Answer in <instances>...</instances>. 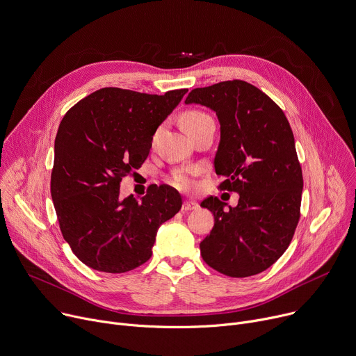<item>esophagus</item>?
I'll return each mask as SVG.
<instances>
[{
  "mask_svg": "<svg viewBox=\"0 0 356 356\" xmlns=\"http://www.w3.org/2000/svg\"><path fill=\"white\" fill-rule=\"evenodd\" d=\"M197 209H199V204L196 202H193V200H186L183 203V210L184 211H191V210H197Z\"/></svg>",
  "mask_w": 356,
  "mask_h": 356,
  "instance_id": "esophagus-1",
  "label": "esophagus"
}]
</instances>
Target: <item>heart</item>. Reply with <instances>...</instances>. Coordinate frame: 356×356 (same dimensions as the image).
Returning a JSON list of instances; mask_svg holds the SVG:
<instances>
[{"instance_id":"heart-1","label":"heart","mask_w":356,"mask_h":356,"mask_svg":"<svg viewBox=\"0 0 356 356\" xmlns=\"http://www.w3.org/2000/svg\"><path fill=\"white\" fill-rule=\"evenodd\" d=\"M213 120L210 115H207L206 112H202V111H197V109H190V111H186L183 115H181V124L184 127V131L191 135L193 132H196L197 129H200L203 124H206L207 122ZM173 183L180 187V188H188L191 186V179L187 173L184 172H179L175 175L173 177Z\"/></svg>"}]
</instances>
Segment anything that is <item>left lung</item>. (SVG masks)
Segmentation results:
<instances>
[{"instance_id": "1", "label": "left lung", "mask_w": 356, "mask_h": 356, "mask_svg": "<svg viewBox=\"0 0 356 356\" xmlns=\"http://www.w3.org/2000/svg\"><path fill=\"white\" fill-rule=\"evenodd\" d=\"M184 104L217 115L214 170L220 188L240 196L229 211L217 197L200 203L214 216L203 260L229 277L260 274L285 252L300 220L304 181L291 126L264 92L238 79L193 89Z\"/></svg>"}]
</instances>
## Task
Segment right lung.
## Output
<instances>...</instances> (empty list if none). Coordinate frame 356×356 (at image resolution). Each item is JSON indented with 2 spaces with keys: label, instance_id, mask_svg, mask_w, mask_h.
<instances>
[{
  "label": "right lung",
  "instance_id": "add662e5",
  "mask_svg": "<svg viewBox=\"0 0 356 356\" xmlns=\"http://www.w3.org/2000/svg\"><path fill=\"white\" fill-rule=\"evenodd\" d=\"M186 93L104 88L63 116L51 196L62 236L85 266L120 274L145 264L159 227L181 209L170 186H156L140 202L134 195L122 199L120 180L140 168L157 127Z\"/></svg>",
  "mask_w": 356,
  "mask_h": 356
}]
</instances>
